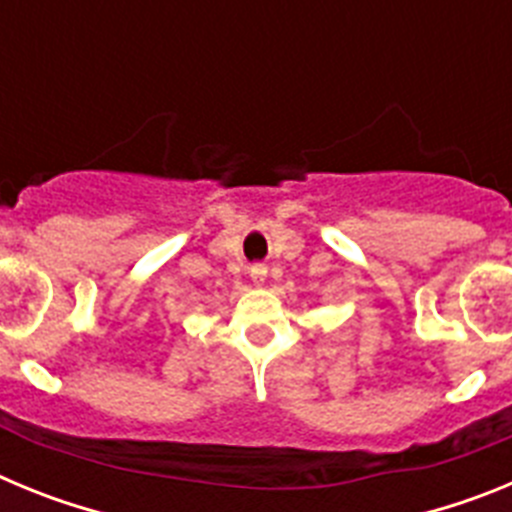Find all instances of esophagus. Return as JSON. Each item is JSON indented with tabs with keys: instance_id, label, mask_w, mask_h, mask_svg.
<instances>
[{
	"instance_id": "34e87169",
	"label": "esophagus",
	"mask_w": 512,
	"mask_h": 512,
	"mask_svg": "<svg viewBox=\"0 0 512 512\" xmlns=\"http://www.w3.org/2000/svg\"><path fill=\"white\" fill-rule=\"evenodd\" d=\"M248 274H251V279L256 284H261L266 279V266L264 264H253L251 269H248Z\"/></svg>"
}]
</instances>
